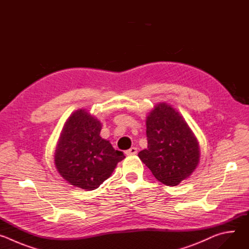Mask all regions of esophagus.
Here are the masks:
<instances>
[{
	"label": "esophagus",
	"instance_id": "obj_1",
	"mask_svg": "<svg viewBox=\"0 0 249 249\" xmlns=\"http://www.w3.org/2000/svg\"><path fill=\"white\" fill-rule=\"evenodd\" d=\"M138 153V150H137V148H135V147H132V148H130L129 150H127L126 152H125V154L127 155V156H134V155H136Z\"/></svg>",
	"mask_w": 249,
	"mask_h": 249
}]
</instances>
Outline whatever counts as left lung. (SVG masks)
Listing matches in <instances>:
<instances>
[{
    "mask_svg": "<svg viewBox=\"0 0 249 249\" xmlns=\"http://www.w3.org/2000/svg\"><path fill=\"white\" fill-rule=\"evenodd\" d=\"M148 149L138 156L156 178L175 186L196 168L199 145L183 118L170 105L158 104L147 117Z\"/></svg>",
    "mask_w": 249,
    "mask_h": 249,
    "instance_id": "1",
    "label": "left lung"
}]
</instances>
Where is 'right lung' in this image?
Listing matches in <instances>:
<instances>
[{"mask_svg":"<svg viewBox=\"0 0 249 249\" xmlns=\"http://www.w3.org/2000/svg\"><path fill=\"white\" fill-rule=\"evenodd\" d=\"M100 122L78 110L66 122L55 154V164L64 179L86 190L99 187L125 156L99 134Z\"/></svg>","mask_w":249,"mask_h":249,"instance_id":"obj_1","label":"right lung"}]
</instances>
